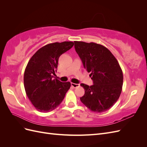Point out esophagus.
<instances>
[{
  "label": "esophagus",
  "mask_w": 147,
  "mask_h": 147,
  "mask_svg": "<svg viewBox=\"0 0 147 147\" xmlns=\"http://www.w3.org/2000/svg\"><path fill=\"white\" fill-rule=\"evenodd\" d=\"M71 86H72L73 88H76L80 86L79 84H76V83H71Z\"/></svg>",
  "instance_id": "1"
}]
</instances>
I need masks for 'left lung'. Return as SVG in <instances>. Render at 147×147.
<instances>
[{
	"instance_id": "1",
	"label": "left lung",
	"mask_w": 147,
	"mask_h": 147,
	"mask_svg": "<svg viewBox=\"0 0 147 147\" xmlns=\"http://www.w3.org/2000/svg\"><path fill=\"white\" fill-rule=\"evenodd\" d=\"M75 49L84 69L90 72L91 86L82 83V103L92 112L101 113L115 104L122 91L123 75L118 61L106 47L96 43L75 41Z\"/></svg>"
}]
</instances>
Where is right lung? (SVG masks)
Masks as SVG:
<instances>
[{"label":"right lung","instance_id":"1","mask_svg":"<svg viewBox=\"0 0 147 147\" xmlns=\"http://www.w3.org/2000/svg\"><path fill=\"white\" fill-rule=\"evenodd\" d=\"M74 45L72 42H55L40 48L32 56L24 74V85L29 99L38 111L50 112L64 99L70 82L53 79L59 56Z\"/></svg>","mask_w":147,"mask_h":147}]
</instances>
